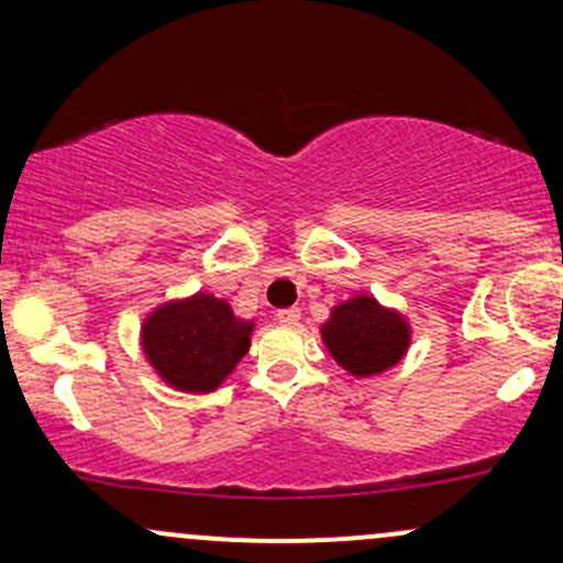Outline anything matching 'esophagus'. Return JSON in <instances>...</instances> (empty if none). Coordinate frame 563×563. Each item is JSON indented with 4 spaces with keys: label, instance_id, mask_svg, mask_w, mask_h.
Instances as JSON below:
<instances>
[{
    "label": "esophagus",
    "instance_id": "1",
    "mask_svg": "<svg viewBox=\"0 0 563 563\" xmlns=\"http://www.w3.org/2000/svg\"><path fill=\"white\" fill-rule=\"evenodd\" d=\"M277 322H283V325H296V322L301 320V312L296 307H288V309H277Z\"/></svg>",
    "mask_w": 563,
    "mask_h": 563
}]
</instances>
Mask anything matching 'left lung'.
I'll return each instance as SVG.
<instances>
[{"label": "left lung", "instance_id": "8db88e82", "mask_svg": "<svg viewBox=\"0 0 563 563\" xmlns=\"http://www.w3.org/2000/svg\"><path fill=\"white\" fill-rule=\"evenodd\" d=\"M322 341L344 371L367 378L389 371L405 357L410 325L373 296H354L333 309L331 320L322 325Z\"/></svg>", "mask_w": 563, "mask_h": 563}]
</instances>
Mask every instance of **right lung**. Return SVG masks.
<instances>
[{"instance_id":"obj_1","label":"right lung","mask_w":563,"mask_h":563,"mask_svg":"<svg viewBox=\"0 0 563 563\" xmlns=\"http://www.w3.org/2000/svg\"><path fill=\"white\" fill-rule=\"evenodd\" d=\"M254 322L232 314L224 299L196 294L166 301L142 325V352L179 391H214L251 346Z\"/></svg>"}]
</instances>
